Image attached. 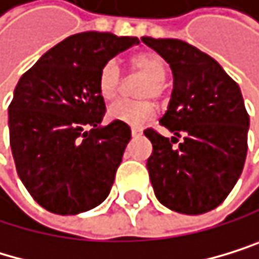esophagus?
I'll return each mask as SVG.
<instances>
[{"label": "esophagus", "instance_id": "1", "mask_svg": "<svg viewBox=\"0 0 259 259\" xmlns=\"http://www.w3.org/2000/svg\"><path fill=\"white\" fill-rule=\"evenodd\" d=\"M131 132H132V137H140V135H142V128L132 127V128H131Z\"/></svg>", "mask_w": 259, "mask_h": 259}]
</instances>
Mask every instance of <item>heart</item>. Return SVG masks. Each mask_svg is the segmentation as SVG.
Wrapping results in <instances>:
<instances>
[{"instance_id":"b5f03b06","label":"heart","mask_w":259,"mask_h":259,"mask_svg":"<svg viewBox=\"0 0 259 259\" xmlns=\"http://www.w3.org/2000/svg\"><path fill=\"white\" fill-rule=\"evenodd\" d=\"M131 68L135 73L148 77L146 82H143L137 92L142 100H135V102L119 100L110 106L108 114L114 121L131 124V125H140L151 121L156 114V105L149 98L161 97L164 89L162 82L167 74V66L164 59L159 54L142 52L132 57ZM121 87H122V76L117 63L114 60L106 62L102 66L100 74H98V92L103 97V100L110 102L119 95Z\"/></svg>"}]
</instances>
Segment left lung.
<instances>
[{
  "mask_svg": "<svg viewBox=\"0 0 259 259\" xmlns=\"http://www.w3.org/2000/svg\"><path fill=\"white\" fill-rule=\"evenodd\" d=\"M142 41L170 65L174 89L161 125L167 138L146 128L153 143L146 167L157 200L185 215L217 208L242 174L250 117L239 85L221 65L174 38ZM183 138L175 148L172 143Z\"/></svg>",
  "mask_w": 259,
  "mask_h": 259,
  "instance_id": "8db88e82",
  "label": "left lung"
}]
</instances>
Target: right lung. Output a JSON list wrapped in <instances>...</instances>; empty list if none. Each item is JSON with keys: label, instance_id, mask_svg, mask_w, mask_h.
Segmentation results:
<instances>
[{"label": "right lung", "instance_id": "obj_1", "mask_svg": "<svg viewBox=\"0 0 259 259\" xmlns=\"http://www.w3.org/2000/svg\"><path fill=\"white\" fill-rule=\"evenodd\" d=\"M134 36L84 31L54 46L25 73L9 105V138L19 178L57 215H77L108 197L131 140L98 92L102 66L138 44Z\"/></svg>", "mask_w": 259, "mask_h": 259}]
</instances>
